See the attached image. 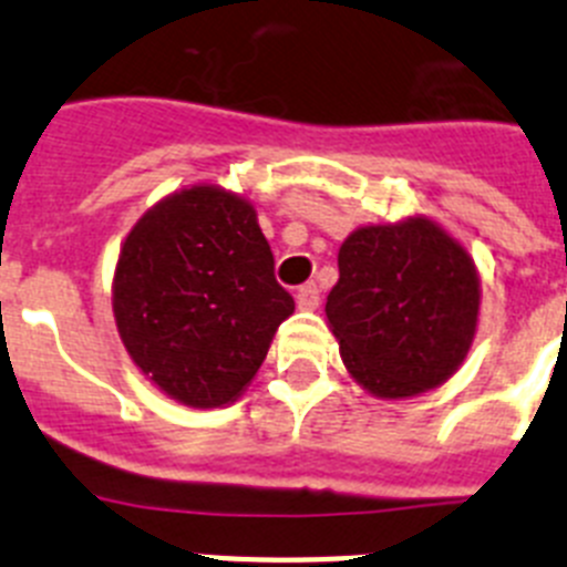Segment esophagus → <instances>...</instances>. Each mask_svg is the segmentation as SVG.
Listing matches in <instances>:
<instances>
[{
    "label": "esophagus",
    "instance_id": "esophagus-1",
    "mask_svg": "<svg viewBox=\"0 0 567 567\" xmlns=\"http://www.w3.org/2000/svg\"><path fill=\"white\" fill-rule=\"evenodd\" d=\"M295 300H298L300 309H318L320 289L315 287V284H303V287H298V292H295Z\"/></svg>",
    "mask_w": 567,
    "mask_h": 567
}]
</instances>
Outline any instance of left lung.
Segmentation results:
<instances>
[{
	"label": "left lung",
	"instance_id": "1",
	"mask_svg": "<svg viewBox=\"0 0 567 567\" xmlns=\"http://www.w3.org/2000/svg\"><path fill=\"white\" fill-rule=\"evenodd\" d=\"M327 320L346 372L380 400L432 392L463 365L480 318L468 249L425 215L358 227L340 244Z\"/></svg>",
	"mask_w": 567,
	"mask_h": 567
}]
</instances>
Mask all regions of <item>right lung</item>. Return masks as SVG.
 Masks as SVG:
<instances>
[{
  "mask_svg": "<svg viewBox=\"0 0 567 567\" xmlns=\"http://www.w3.org/2000/svg\"><path fill=\"white\" fill-rule=\"evenodd\" d=\"M292 312L252 202L218 184L164 195L118 249V338L144 378L189 409L247 392Z\"/></svg>",
  "mask_w": 567,
  "mask_h": 567,
  "instance_id": "obj_1",
  "label": "right lung"
}]
</instances>
